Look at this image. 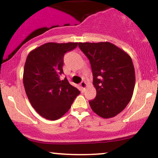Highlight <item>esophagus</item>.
<instances>
[{"mask_svg":"<svg viewBox=\"0 0 158 158\" xmlns=\"http://www.w3.org/2000/svg\"><path fill=\"white\" fill-rule=\"evenodd\" d=\"M86 86H87V84H86V82H85V81H81V82L80 83V87H81V90H84L85 89Z\"/></svg>","mask_w":158,"mask_h":158,"instance_id":"1","label":"esophagus"}]
</instances>
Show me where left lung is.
<instances>
[{
    "mask_svg": "<svg viewBox=\"0 0 158 158\" xmlns=\"http://www.w3.org/2000/svg\"><path fill=\"white\" fill-rule=\"evenodd\" d=\"M89 59L97 96L89 101L99 117L108 119L120 113L133 95L135 72L128 53L110 42L79 43Z\"/></svg>",
    "mask_w": 158,
    "mask_h": 158,
    "instance_id": "obj_1",
    "label": "left lung"
}]
</instances>
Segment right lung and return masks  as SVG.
<instances>
[{
	"label": "right lung",
	"mask_w": 158,
	"mask_h": 158,
	"mask_svg": "<svg viewBox=\"0 0 158 158\" xmlns=\"http://www.w3.org/2000/svg\"><path fill=\"white\" fill-rule=\"evenodd\" d=\"M78 43L49 42L32 50L27 57L23 81L28 99L41 117L61 118L68 111L80 91L69 83L63 72L64 56Z\"/></svg>",
	"instance_id": "obj_1"
}]
</instances>
